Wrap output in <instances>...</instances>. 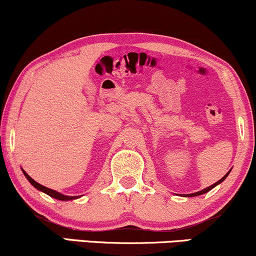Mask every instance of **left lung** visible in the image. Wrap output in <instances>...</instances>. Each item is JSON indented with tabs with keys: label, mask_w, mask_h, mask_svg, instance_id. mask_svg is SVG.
<instances>
[{
	"label": "left lung",
	"mask_w": 256,
	"mask_h": 256,
	"mask_svg": "<svg viewBox=\"0 0 256 256\" xmlns=\"http://www.w3.org/2000/svg\"><path fill=\"white\" fill-rule=\"evenodd\" d=\"M228 174H229V172H228V173H226V174L224 176H223V178H222V179H220V180H218V182H215V184H214V185H211V186H209V188H204V190H202V191H200V192H196V194H186V196H188V197H194V196H200V194H205V192H209V191L211 190V188H215V186H216V185H218V184H220V182H222L223 180H224V179L226 178V176H228Z\"/></svg>",
	"instance_id": "1"
}]
</instances>
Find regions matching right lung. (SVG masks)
Masks as SVG:
<instances>
[{
  "instance_id": "obj_1",
  "label": "right lung",
  "mask_w": 256,
  "mask_h": 256,
  "mask_svg": "<svg viewBox=\"0 0 256 256\" xmlns=\"http://www.w3.org/2000/svg\"><path fill=\"white\" fill-rule=\"evenodd\" d=\"M24 176H26V178L28 179V180H30V182L32 185L34 186V188H36L38 190H40V191L45 192V194H47L48 196H51V197H53V198H56V200H74V198H77V197H72V196H65V194H59V192H56V191H54V190H51V188H46V186L40 185L39 182H36V180H34V179H32L30 176H28L26 172L24 171Z\"/></svg>"
}]
</instances>
